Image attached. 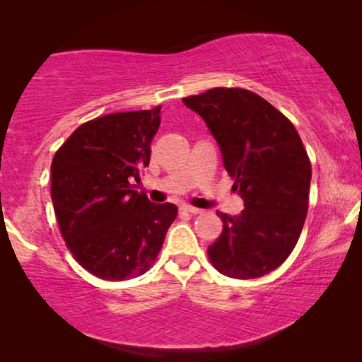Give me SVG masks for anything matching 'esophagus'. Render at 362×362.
Returning <instances> with one entry per match:
<instances>
[{
  "instance_id": "1",
  "label": "esophagus",
  "mask_w": 362,
  "mask_h": 362,
  "mask_svg": "<svg viewBox=\"0 0 362 362\" xmlns=\"http://www.w3.org/2000/svg\"><path fill=\"white\" fill-rule=\"evenodd\" d=\"M182 212H189V214H201V209L199 207H192V206H182L181 207Z\"/></svg>"
}]
</instances>
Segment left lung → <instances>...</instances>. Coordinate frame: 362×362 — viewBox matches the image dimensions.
<instances>
[{
  "mask_svg": "<svg viewBox=\"0 0 362 362\" xmlns=\"http://www.w3.org/2000/svg\"><path fill=\"white\" fill-rule=\"evenodd\" d=\"M219 143L224 168L245 209L217 212L222 232L207 255L222 275L257 279L295 249L310 202L311 163L293 123L257 93L216 87L182 98Z\"/></svg>",
  "mask_w": 362,
  "mask_h": 362,
  "instance_id": "left-lung-1",
  "label": "left lung"
}]
</instances>
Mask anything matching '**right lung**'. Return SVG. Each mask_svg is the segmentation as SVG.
Returning <instances> with one entry per match:
<instances>
[{
    "instance_id": "obj_1",
    "label": "right lung",
    "mask_w": 362,
    "mask_h": 362,
    "mask_svg": "<svg viewBox=\"0 0 362 362\" xmlns=\"http://www.w3.org/2000/svg\"><path fill=\"white\" fill-rule=\"evenodd\" d=\"M160 113L158 105L93 118L52 158L51 197L62 239L74 259L102 280L150 270L176 219L175 204H153L130 185L150 163Z\"/></svg>"
}]
</instances>
